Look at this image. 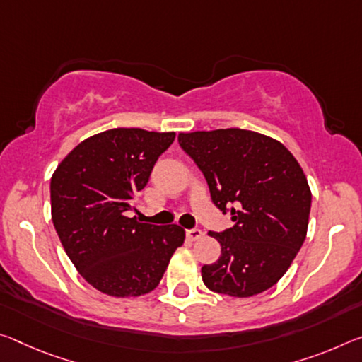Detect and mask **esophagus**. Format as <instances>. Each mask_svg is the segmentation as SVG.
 <instances>
[{
    "label": "esophagus",
    "mask_w": 362,
    "mask_h": 362,
    "mask_svg": "<svg viewBox=\"0 0 362 362\" xmlns=\"http://www.w3.org/2000/svg\"><path fill=\"white\" fill-rule=\"evenodd\" d=\"M202 237H203V230H199V228H188L187 230V238L192 240V242L199 240Z\"/></svg>",
    "instance_id": "esophagus-1"
}]
</instances>
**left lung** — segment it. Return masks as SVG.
Instances as JSON below:
<instances>
[{
	"label": "left lung",
	"mask_w": 362,
	"mask_h": 362,
	"mask_svg": "<svg viewBox=\"0 0 362 362\" xmlns=\"http://www.w3.org/2000/svg\"><path fill=\"white\" fill-rule=\"evenodd\" d=\"M179 145L203 172L216 208L233 221L209 232L222 250L203 266L204 285L238 298L271 288L306 238L311 190L301 165L280 141L243 129L180 134Z\"/></svg>",
	"instance_id": "8db88e82"
}]
</instances>
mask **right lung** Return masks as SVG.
I'll use <instances>...</instances> for the list:
<instances>
[{
  "label": "right lung",
  "instance_id": "right-lung-1",
  "mask_svg": "<svg viewBox=\"0 0 362 362\" xmlns=\"http://www.w3.org/2000/svg\"><path fill=\"white\" fill-rule=\"evenodd\" d=\"M174 132L111 129L77 145L51 177V217L69 259L103 293H150L185 230L143 223L127 212Z\"/></svg>",
  "mask_w": 362,
  "mask_h": 362
}]
</instances>
